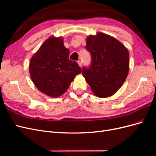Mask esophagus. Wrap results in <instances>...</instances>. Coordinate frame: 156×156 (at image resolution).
Returning <instances> with one entry per match:
<instances>
[{
	"mask_svg": "<svg viewBox=\"0 0 156 156\" xmlns=\"http://www.w3.org/2000/svg\"><path fill=\"white\" fill-rule=\"evenodd\" d=\"M77 63H78V64H79V66L80 67H82V62H81V61L78 60V61H77Z\"/></svg>",
	"mask_w": 156,
	"mask_h": 156,
	"instance_id": "esophagus-1",
	"label": "esophagus"
}]
</instances>
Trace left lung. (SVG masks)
Wrapping results in <instances>:
<instances>
[{"mask_svg": "<svg viewBox=\"0 0 156 156\" xmlns=\"http://www.w3.org/2000/svg\"><path fill=\"white\" fill-rule=\"evenodd\" d=\"M86 49L92 62L89 68H83L82 73L92 92L99 98L114 95L128 75V50L115 37L102 32L87 37Z\"/></svg>", "mask_w": 156, "mask_h": 156, "instance_id": "left-lung-1", "label": "left lung"}]
</instances>
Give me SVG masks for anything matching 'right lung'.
<instances>
[{
    "mask_svg": "<svg viewBox=\"0 0 156 156\" xmlns=\"http://www.w3.org/2000/svg\"><path fill=\"white\" fill-rule=\"evenodd\" d=\"M69 50L63 37L51 36L32 56L29 72L36 87L45 95L58 98L69 88L75 75L81 73L78 64L69 59Z\"/></svg>",
    "mask_w": 156,
    "mask_h": 156,
    "instance_id": "obj_1",
    "label": "right lung"
}]
</instances>
